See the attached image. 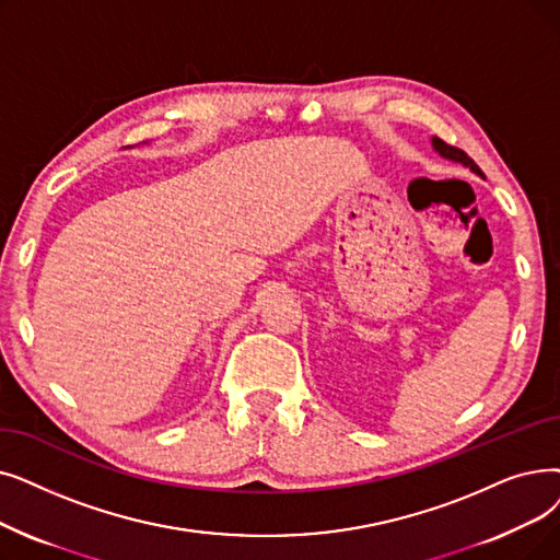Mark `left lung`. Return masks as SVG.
Returning a JSON list of instances; mask_svg holds the SVG:
<instances>
[{"label": "left lung", "instance_id": "obj_1", "mask_svg": "<svg viewBox=\"0 0 560 560\" xmlns=\"http://www.w3.org/2000/svg\"><path fill=\"white\" fill-rule=\"evenodd\" d=\"M432 143H434V149L440 151L444 158H448V160H455V162H462L465 166H469L471 172H476V174H480L482 176V172H480V166L465 153V151H459V149H455V145H451V143H446L444 139H432Z\"/></svg>", "mask_w": 560, "mask_h": 560}]
</instances>
